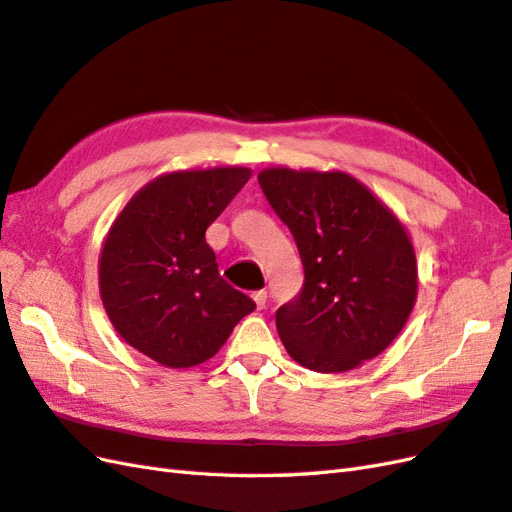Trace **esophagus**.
I'll list each match as a JSON object with an SVG mask.
<instances>
[{"label":"esophagus","instance_id":"obj_1","mask_svg":"<svg viewBox=\"0 0 512 512\" xmlns=\"http://www.w3.org/2000/svg\"><path fill=\"white\" fill-rule=\"evenodd\" d=\"M253 300H255L257 309H264V307H266V300H268V292H266V290L255 292V294H253Z\"/></svg>","mask_w":512,"mask_h":512}]
</instances>
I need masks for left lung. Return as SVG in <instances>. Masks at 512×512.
Returning a JSON list of instances; mask_svg holds the SVG:
<instances>
[{
	"label": "left lung",
	"instance_id": "1",
	"mask_svg": "<svg viewBox=\"0 0 512 512\" xmlns=\"http://www.w3.org/2000/svg\"><path fill=\"white\" fill-rule=\"evenodd\" d=\"M257 179L305 268L303 290L277 309L285 350L313 372H348L381 355L417 298L402 222L342 170L266 168Z\"/></svg>",
	"mask_w": 512,
	"mask_h": 512
}]
</instances>
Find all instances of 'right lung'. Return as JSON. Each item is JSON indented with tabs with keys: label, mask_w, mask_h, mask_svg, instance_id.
<instances>
[{
	"label": "right lung",
	"mask_w": 512,
	"mask_h": 512,
	"mask_svg": "<svg viewBox=\"0 0 512 512\" xmlns=\"http://www.w3.org/2000/svg\"><path fill=\"white\" fill-rule=\"evenodd\" d=\"M251 168L177 170L131 196L99 257V292L125 342L166 368L212 359L255 309L218 274L205 231Z\"/></svg>",
	"instance_id": "add662e5"
}]
</instances>
